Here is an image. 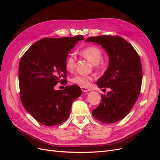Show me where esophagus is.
<instances>
[{
	"label": "esophagus",
	"mask_w": 160,
	"mask_h": 160,
	"mask_svg": "<svg viewBox=\"0 0 160 160\" xmlns=\"http://www.w3.org/2000/svg\"><path fill=\"white\" fill-rule=\"evenodd\" d=\"M81 90H82V91H83V92H88V91H90L89 89H88V88H83V87H81Z\"/></svg>",
	"instance_id": "1"
}]
</instances>
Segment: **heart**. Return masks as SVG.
<instances>
[{
  "instance_id": "1",
  "label": "heart",
  "mask_w": 160,
  "mask_h": 160,
  "mask_svg": "<svg viewBox=\"0 0 160 160\" xmlns=\"http://www.w3.org/2000/svg\"><path fill=\"white\" fill-rule=\"evenodd\" d=\"M81 54L87 59L90 61L93 65H98L103 58V52L98 47L91 45L81 50ZM75 65V55L73 53H70L65 59V67L67 71H71L74 69ZM93 77L91 75H77L72 79V82L75 84L79 85L83 88L89 86L91 81H93Z\"/></svg>"
}]
</instances>
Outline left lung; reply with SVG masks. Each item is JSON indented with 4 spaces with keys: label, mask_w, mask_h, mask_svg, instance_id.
<instances>
[{
    "label": "left lung",
    "mask_w": 160,
    "mask_h": 160,
    "mask_svg": "<svg viewBox=\"0 0 160 160\" xmlns=\"http://www.w3.org/2000/svg\"><path fill=\"white\" fill-rule=\"evenodd\" d=\"M85 41L101 45L109 59L108 68L97 85L111 91L101 95V102L92 110V115L102 123L118 122L129 113L140 94L143 76L139 56L132 45L119 36L91 37Z\"/></svg>",
    "instance_id": "8db88e82"
}]
</instances>
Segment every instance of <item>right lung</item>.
<instances>
[{
	"label": "right lung",
	"instance_id": "right-lung-1",
	"mask_svg": "<svg viewBox=\"0 0 160 160\" xmlns=\"http://www.w3.org/2000/svg\"><path fill=\"white\" fill-rule=\"evenodd\" d=\"M82 39L83 36L42 38L21 57L18 66L21 102L42 125L52 126L65 122L72 101L82 93L79 87L74 85L62 91L54 89L59 82L65 85V59Z\"/></svg>",
	"mask_w": 160,
	"mask_h": 160
}]
</instances>
